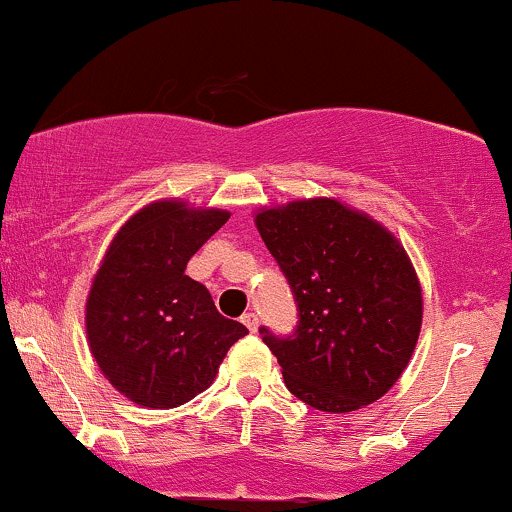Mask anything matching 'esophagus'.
Masks as SVG:
<instances>
[{"label":"esophagus","instance_id":"1","mask_svg":"<svg viewBox=\"0 0 512 512\" xmlns=\"http://www.w3.org/2000/svg\"><path fill=\"white\" fill-rule=\"evenodd\" d=\"M240 322H243L245 326H248V329L252 331V334H255V331H257V326H260V319H257L255 312H245V315L240 317Z\"/></svg>","mask_w":512,"mask_h":512}]
</instances>
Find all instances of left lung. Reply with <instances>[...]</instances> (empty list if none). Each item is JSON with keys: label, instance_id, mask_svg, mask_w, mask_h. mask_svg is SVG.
Instances as JSON below:
<instances>
[{"label": "left lung", "instance_id": "left-lung-1", "mask_svg": "<svg viewBox=\"0 0 512 512\" xmlns=\"http://www.w3.org/2000/svg\"><path fill=\"white\" fill-rule=\"evenodd\" d=\"M255 226L298 303L293 336L260 329L286 389L322 412L374 403L408 367L422 286L403 243L336 197L262 207Z\"/></svg>", "mask_w": 512, "mask_h": 512}]
</instances>
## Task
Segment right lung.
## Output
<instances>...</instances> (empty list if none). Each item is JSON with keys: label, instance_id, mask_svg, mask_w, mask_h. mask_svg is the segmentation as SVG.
Here are the masks:
<instances>
[{"label": "right lung", "instance_id": "1", "mask_svg": "<svg viewBox=\"0 0 512 512\" xmlns=\"http://www.w3.org/2000/svg\"><path fill=\"white\" fill-rule=\"evenodd\" d=\"M231 214L164 197L133 214L104 252L85 300V334L97 367L143 408H178L209 389L238 338L186 264Z\"/></svg>", "mask_w": 512, "mask_h": 512}]
</instances>
